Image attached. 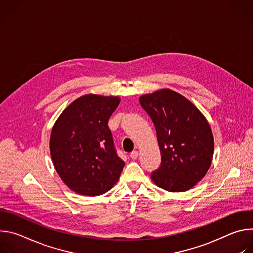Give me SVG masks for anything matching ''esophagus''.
Masks as SVG:
<instances>
[{
	"instance_id": "1",
	"label": "esophagus",
	"mask_w": 253,
	"mask_h": 253,
	"mask_svg": "<svg viewBox=\"0 0 253 253\" xmlns=\"http://www.w3.org/2000/svg\"><path fill=\"white\" fill-rule=\"evenodd\" d=\"M138 155H139V152L138 151H133L131 154H130V157L132 158V159H137L138 158Z\"/></svg>"
}]
</instances>
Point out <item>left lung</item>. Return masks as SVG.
<instances>
[{
    "label": "left lung",
    "mask_w": 253,
    "mask_h": 253,
    "mask_svg": "<svg viewBox=\"0 0 253 253\" xmlns=\"http://www.w3.org/2000/svg\"><path fill=\"white\" fill-rule=\"evenodd\" d=\"M151 118L161 154L152 181L170 192L192 188L208 171L214 139L205 117L185 97L164 89L139 98Z\"/></svg>",
    "instance_id": "obj_1"
}]
</instances>
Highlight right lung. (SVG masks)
Instances as JSON below:
<instances>
[{
	"label": "right lung",
	"instance_id": "add662e5",
	"mask_svg": "<svg viewBox=\"0 0 253 253\" xmlns=\"http://www.w3.org/2000/svg\"><path fill=\"white\" fill-rule=\"evenodd\" d=\"M118 97L85 95L72 102L56 121L50 139L54 166L64 183L81 195L110 190L124 167L108 127Z\"/></svg>",
	"mask_w": 253,
	"mask_h": 253
}]
</instances>
